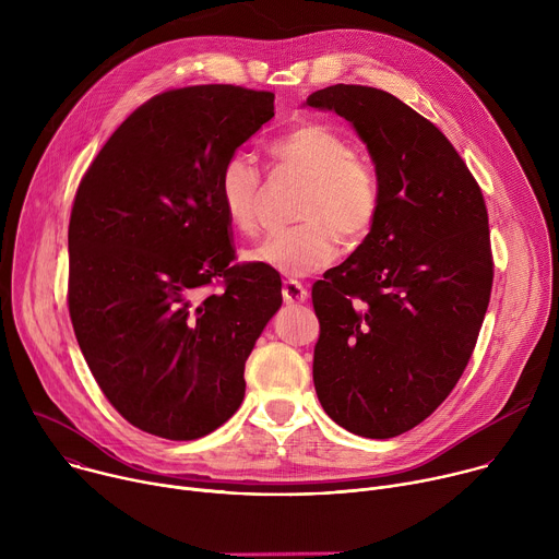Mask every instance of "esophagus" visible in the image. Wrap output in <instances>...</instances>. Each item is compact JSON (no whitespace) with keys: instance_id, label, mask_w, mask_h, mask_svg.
Wrapping results in <instances>:
<instances>
[{"instance_id":"esophagus-1","label":"esophagus","mask_w":559,"mask_h":559,"mask_svg":"<svg viewBox=\"0 0 559 559\" xmlns=\"http://www.w3.org/2000/svg\"><path fill=\"white\" fill-rule=\"evenodd\" d=\"M283 300L287 305H298V302H305L307 300V289L302 283L294 281V278H287L283 281Z\"/></svg>"}]
</instances>
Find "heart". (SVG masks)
<instances>
[{
    "label": "heart",
    "mask_w": 559,
    "mask_h": 559,
    "mask_svg": "<svg viewBox=\"0 0 559 559\" xmlns=\"http://www.w3.org/2000/svg\"><path fill=\"white\" fill-rule=\"evenodd\" d=\"M270 156L278 170L305 179L294 214L298 225L265 236L246 252L248 261L285 276H305L332 265L341 241L347 248L367 241L380 216V183L345 134L302 121L270 143ZM216 197L236 231L257 229L265 186L250 154L234 152L225 158Z\"/></svg>",
    "instance_id": "obj_1"
}]
</instances>
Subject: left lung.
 Masks as SVG:
<instances>
[{"instance_id":"obj_1","label":"left lung","mask_w":559,"mask_h":559,"mask_svg":"<svg viewBox=\"0 0 559 559\" xmlns=\"http://www.w3.org/2000/svg\"><path fill=\"white\" fill-rule=\"evenodd\" d=\"M354 123L380 183L371 236L311 287L313 386L362 438H395L457 384L493 285L489 214L451 141L397 97L336 84L307 97Z\"/></svg>"}]
</instances>
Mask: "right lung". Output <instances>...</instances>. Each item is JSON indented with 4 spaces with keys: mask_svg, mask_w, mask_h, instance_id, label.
<instances>
[{
    "mask_svg": "<svg viewBox=\"0 0 559 559\" xmlns=\"http://www.w3.org/2000/svg\"><path fill=\"white\" fill-rule=\"evenodd\" d=\"M274 117V93H158L106 141L68 225V311L108 403L136 429L197 440L234 416L246 360L283 302L278 272L236 263L216 179Z\"/></svg>",
    "mask_w": 559,
    "mask_h": 559,
    "instance_id": "right-lung-1",
    "label": "right lung"
}]
</instances>
